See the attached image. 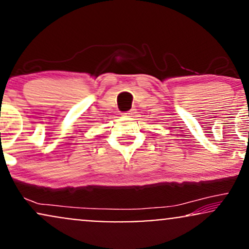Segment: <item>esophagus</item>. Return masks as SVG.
<instances>
[{
	"instance_id": "obj_1",
	"label": "esophagus",
	"mask_w": 249,
	"mask_h": 249,
	"mask_svg": "<svg viewBox=\"0 0 249 249\" xmlns=\"http://www.w3.org/2000/svg\"><path fill=\"white\" fill-rule=\"evenodd\" d=\"M136 113H137L136 108H132V110H130V111H128V112L125 113V116H127V117H134V116H136Z\"/></svg>"
}]
</instances>
